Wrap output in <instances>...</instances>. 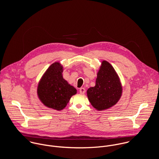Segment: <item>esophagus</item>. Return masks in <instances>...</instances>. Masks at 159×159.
<instances>
[{
    "label": "esophagus",
    "instance_id": "esophagus-1",
    "mask_svg": "<svg viewBox=\"0 0 159 159\" xmlns=\"http://www.w3.org/2000/svg\"><path fill=\"white\" fill-rule=\"evenodd\" d=\"M85 92H86V89L84 88H81L80 89V92L81 94H84L85 93Z\"/></svg>",
    "mask_w": 159,
    "mask_h": 159
}]
</instances>
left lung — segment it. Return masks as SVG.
I'll use <instances>...</instances> for the list:
<instances>
[{
	"label": "left lung",
	"mask_w": 159,
	"mask_h": 159,
	"mask_svg": "<svg viewBox=\"0 0 159 159\" xmlns=\"http://www.w3.org/2000/svg\"><path fill=\"white\" fill-rule=\"evenodd\" d=\"M122 86L113 67L103 61L97 73L95 86L87 91L92 106L98 111H103L115 105L121 97Z\"/></svg>",
	"instance_id": "obj_1"
}]
</instances>
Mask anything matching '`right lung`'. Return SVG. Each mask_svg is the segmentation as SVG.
I'll use <instances>...</instances> for the list:
<instances>
[{
  "label": "right lung",
  "mask_w": 159,
  "mask_h": 159,
  "mask_svg": "<svg viewBox=\"0 0 159 159\" xmlns=\"http://www.w3.org/2000/svg\"><path fill=\"white\" fill-rule=\"evenodd\" d=\"M63 67L58 62L51 64L40 79L37 95L41 102L48 108L57 111L65 108L77 90L63 78Z\"/></svg>",
  "instance_id": "add662e5"
}]
</instances>
